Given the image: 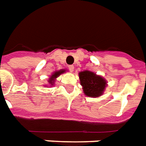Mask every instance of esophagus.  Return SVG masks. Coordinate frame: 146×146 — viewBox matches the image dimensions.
<instances>
[{
    "mask_svg": "<svg viewBox=\"0 0 146 146\" xmlns=\"http://www.w3.org/2000/svg\"><path fill=\"white\" fill-rule=\"evenodd\" d=\"M68 69H69V70H70V71H71V72H73V71L74 70V66L70 65L68 66Z\"/></svg>",
    "mask_w": 146,
    "mask_h": 146,
    "instance_id": "1",
    "label": "esophagus"
}]
</instances>
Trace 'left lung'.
Returning a JSON list of instances; mask_svg holds the SVG:
<instances>
[{
    "label": "left lung",
    "mask_w": 146,
    "mask_h": 146,
    "mask_svg": "<svg viewBox=\"0 0 146 146\" xmlns=\"http://www.w3.org/2000/svg\"><path fill=\"white\" fill-rule=\"evenodd\" d=\"M79 77L86 96L99 97L103 95L107 85L104 78L89 70L80 72L79 73Z\"/></svg>",
    "instance_id": "obj_1"
}]
</instances>
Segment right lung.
<instances>
[{
	"instance_id": "right-lung-1",
	"label": "right lung",
	"mask_w": 146,
	"mask_h": 146,
	"mask_svg": "<svg viewBox=\"0 0 146 146\" xmlns=\"http://www.w3.org/2000/svg\"><path fill=\"white\" fill-rule=\"evenodd\" d=\"M65 71H66L65 70H60L56 71V72H54V73H53V74L50 76V79L48 80V83H50L51 86H53V83H54V82H55L56 79L60 75V74H62V73H64Z\"/></svg>"
}]
</instances>
